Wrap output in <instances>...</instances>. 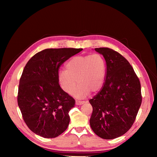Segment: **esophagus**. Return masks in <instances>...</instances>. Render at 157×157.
I'll return each mask as SVG.
<instances>
[{
	"label": "esophagus",
	"instance_id": "esophagus-1",
	"mask_svg": "<svg viewBox=\"0 0 157 157\" xmlns=\"http://www.w3.org/2000/svg\"><path fill=\"white\" fill-rule=\"evenodd\" d=\"M85 101H78V100H76V105H82V104L84 103Z\"/></svg>",
	"mask_w": 157,
	"mask_h": 157
}]
</instances>
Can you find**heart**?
Wrapping results in <instances>:
<instances>
[{
	"label": "heart",
	"instance_id": "heart-1",
	"mask_svg": "<svg viewBox=\"0 0 157 157\" xmlns=\"http://www.w3.org/2000/svg\"><path fill=\"white\" fill-rule=\"evenodd\" d=\"M65 70L59 73V80L65 91L74 92L78 98L87 96L90 91L97 92L105 82L106 62L99 54L78 56L71 58L65 64Z\"/></svg>",
	"mask_w": 157,
	"mask_h": 157
}]
</instances>
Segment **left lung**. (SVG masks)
Returning a JSON list of instances; mask_svg holds the SVG:
<instances>
[{"label": "left lung", "mask_w": 157, "mask_h": 157, "mask_svg": "<svg viewBox=\"0 0 157 157\" xmlns=\"http://www.w3.org/2000/svg\"><path fill=\"white\" fill-rule=\"evenodd\" d=\"M95 50L105 59L107 75L101 91L89 100L93 107L90 124L99 137L115 139L134 124L142 101L141 84L132 65L118 52L109 48Z\"/></svg>", "instance_id": "1"}]
</instances>
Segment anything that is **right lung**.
Segmentation results:
<instances>
[{
  "label": "right lung",
  "mask_w": 157,
  "mask_h": 157,
  "mask_svg": "<svg viewBox=\"0 0 157 157\" xmlns=\"http://www.w3.org/2000/svg\"><path fill=\"white\" fill-rule=\"evenodd\" d=\"M82 48H48L33 56L23 69L17 103L23 119L35 134L54 138L67 129L75 99L59 84L60 65Z\"/></svg>",
  "instance_id": "right-lung-1"
}]
</instances>
